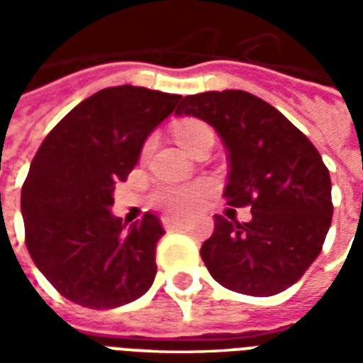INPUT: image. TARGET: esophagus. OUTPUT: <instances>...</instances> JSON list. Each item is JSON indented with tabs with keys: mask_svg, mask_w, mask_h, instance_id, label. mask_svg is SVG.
<instances>
[{
	"mask_svg": "<svg viewBox=\"0 0 363 363\" xmlns=\"http://www.w3.org/2000/svg\"><path fill=\"white\" fill-rule=\"evenodd\" d=\"M161 221H163V228L165 229H177V228H181L182 223H184L182 218H174V216H163Z\"/></svg>",
	"mask_w": 363,
	"mask_h": 363,
	"instance_id": "obj_1",
	"label": "esophagus"
}]
</instances>
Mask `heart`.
<instances>
[{
	"label": "heart",
	"instance_id": "1",
	"mask_svg": "<svg viewBox=\"0 0 363 363\" xmlns=\"http://www.w3.org/2000/svg\"><path fill=\"white\" fill-rule=\"evenodd\" d=\"M212 134L208 126L200 124V122H182L179 126L174 128V135L181 143L184 150L189 151L192 147V143L196 142L200 135ZM150 150V143L145 145V151ZM208 186L202 184V182H196V184H186V186H171V189L159 190V194L155 196V202H157L163 210L171 213H182L189 212L190 208L194 206L204 198Z\"/></svg>",
	"mask_w": 363,
	"mask_h": 363
}]
</instances>
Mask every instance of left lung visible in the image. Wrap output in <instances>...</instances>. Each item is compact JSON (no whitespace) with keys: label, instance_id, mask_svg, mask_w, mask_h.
<instances>
[{"label":"left lung","instance_id":"left-lung-1","mask_svg":"<svg viewBox=\"0 0 363 363\" xmlns=\"http://www.w3.org/2000/svg\"><path fill=\"white\" fill-rule=\"evenodd\" d=\"M177 116H194L218 132L228 150L223 198L251 206L237 223L213 216L200 255L223 288L267 297L294 286L313 260L333 221L330 177L319 151L272 104L247 91H208L182 99Z\"/></svg>","mask_w":363,"mask_h":363}]
</instances>
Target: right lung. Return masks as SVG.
<instances>
[{
	"mask_svg": "<svg viewBox=\"0 0 363 363\" xmlns=\"http://www.w3.org/2000/svg\"><path fill=\"white\" fill-rule=\"evenodd\" d=\"M181 99L134 85L99 91L67 112L36 151L21 190L27 249L69 301L112 309L151 288L165 231L150 212L122 223L111 212L112 194Z\"/></svg>",
	"mask_w": 363,
	"mask_h": 363,
	"instance_id": "obj_1",
	"label": "right lung"
}]
</instances>
